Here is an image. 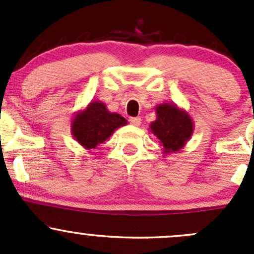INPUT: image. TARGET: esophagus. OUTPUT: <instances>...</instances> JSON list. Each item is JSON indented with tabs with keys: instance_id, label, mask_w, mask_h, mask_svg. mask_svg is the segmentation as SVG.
I'll return each mask as SVG.
<instances>
[{
	"instance_id": "34e87169",
	"label": "esophagus",
	"mask_w": 254,
	"mask_h": 254,
	"mask_svg": "<svg viewBox=\"0 0 254 254\" xmlns=\"http://www.w3.org/2000/svg\"><path fill=\"white\" fill-rule=\"evenodd\" d=\"M130 123H131L132 125H135V127H139V125L141 124V118H140V117L130 118Z\"/></svg>"
}]
</instances>
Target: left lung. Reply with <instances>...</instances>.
<instances>
[{
  "label": "left lung",
  "instance_id": "1",
  "mask_svg": "<svg viewBox=\"0 0 254 254\" xmlns=\"http://www.w3.org/2000/svg\"><path fill=\"white\" fill-rule=\"evenodd\" d=\"M156 114L157 118L150 125L151 131L160 140L163 152H177L193 135L194 124L190 115L170 103L156 107Z\"/></svg>",
  "mask_w": 254,
  "mask_h": 254
}]
</instances>
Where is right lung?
I'll return each instance as SVG.
<instances>
[{
	"label": "right lung",
	"instance_id": "add662e5",
	"mask_svg": "<svg viewBox=\"0 0 254 254\" xmlns=\"http://www.w3.org/2000/svg\"><path fill=\"white\" fill-rule=\"evenodd\" d=\"M127 124L125 118L109 112L102 102L94 101L75 115L71 123V131L79 145L91 150L106 141L118 127Z\"/></svg>",
	"mask_w": 254,
	"mask_h": 254
}]
</instances>
